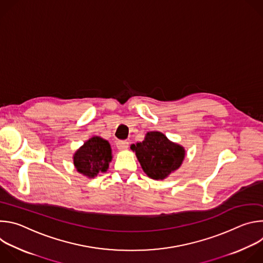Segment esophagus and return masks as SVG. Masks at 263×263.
Masks as SVG:
<instances>
[{
    "label": "esophagus",
    "mask_w": 263,
    "mask_h": 263,
    "mask_svg": "<svg viewBox=\"0 0 263 263\" xmlns=\"http://www.w3.org/2000/svg\"><path fill=\"white\" fill-rule=\"evenodd\" d=\"M117 146L119 149H121V151H123V149H127L129 147V141L127 140H119L117 142Z\"/></svg>",
    "instance_id": "esophagus-1"
}]
</instances>
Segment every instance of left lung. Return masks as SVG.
Segmentation results:
<instances>
[{
	"label": "left lung",
	"mask_w": 263,
	"mask_h": 263,
	"mask_svg": "<svg viewBox=\"0 0 263 263\" xmlns=\"http://www.w3.org/2000/svg\"><path fill=\"white\" fill-rule=\"evenodd\" d=\"M142 171L154 180H164L179 170L185 158L183 145L171 141L159 131H149L144 139L131 144Z\"/></svg>",
	"instance_id": "obj_1"
}]
</instances>
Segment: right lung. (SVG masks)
<instances>
[{
    "mask_svg": "<svg viewBox=\"0 0 263 263\" xmlns=\"http://www.w3.org/2000/svg\"><path fill=\"white\" fill-rule=\"evenodd\" d=\"M112 157L109 141L101 136H92L73 153L72 162L79 174L92 179L99 173L107 172Z\"/></svg>",
    "mask_w": 263,
    "mask_h": 263,
    "instance_id": "right-lung-1",
    "label": "right lung"
}]
</instances>
